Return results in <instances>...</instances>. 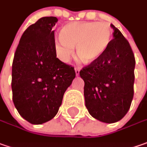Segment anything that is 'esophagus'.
Listing matches in <instances>:
<instances>
[{
  "label": "esophagus",
  "mask_w": 147,
  "mask_h": 147,
  "mask_svg": "<svg viewBox=\"0 0 147 147\" xmlns=\"http://www.w3.org/2000/svg\"><path fill=\"white\" fill-rule=\"evenodd\" d=\"M80 68H78V67H76V68H75V71H76V76H78V75L80 74Z\"/></svg>",
  "instance_id": "34e87169"
}]
</instances>
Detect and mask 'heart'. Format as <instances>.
<instances>
[{
  "mask_svg": "<svg viewBox=\"0 0 147 147\" xmlns=\"http://www.w3.org/2000/svg\"><path fill=\"white\" fill-rule=\"evenodd\" d=\"M111 29L104 22H72L65 24L55 40V49L61 61L67 62L76 53L86 63L98 61L104 55L111 40Z\"/></svg>",
  "mask_w": 147,
  "mask_h": 147,
  "instance_id": "b5f03b06",
  "label": "heart"
}]
</instances>
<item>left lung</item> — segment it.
<instances>
[{"instance_id":"1","label":"left lung","mask_w":147,"mask_h":147,"mask_svg":"<svg viewBox=\"0 0 147 147\" xmlns=\"http://www.w3.org/2000/svg\"><path fill=\"white\" fill-rule=\"evenodd\" d=\"M113 39L98 61L80 70L86 106L93 118L106 123L126 115L133 98L135 57L128 41L113 24Z\"/></svg>"}]
</instances>
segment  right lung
Listing matches in <instances>:
<instances>
[{"mask_svg":"<svg viewBox=\"0 0 147 147\" xmlns=\"http://www.w3.org/2000/svg\"><path fill=\"white\" fill-rule=\"evenodd\" d=\"M57 17H42L20 38L12 64L13 102L23 118L42 124L57 113L64 93L76 77L74 67L57 57Z\"/></svg>","mask_w":147,"mask_h":147,"instance_id":"1","label":"right lung"}]
</instances>
